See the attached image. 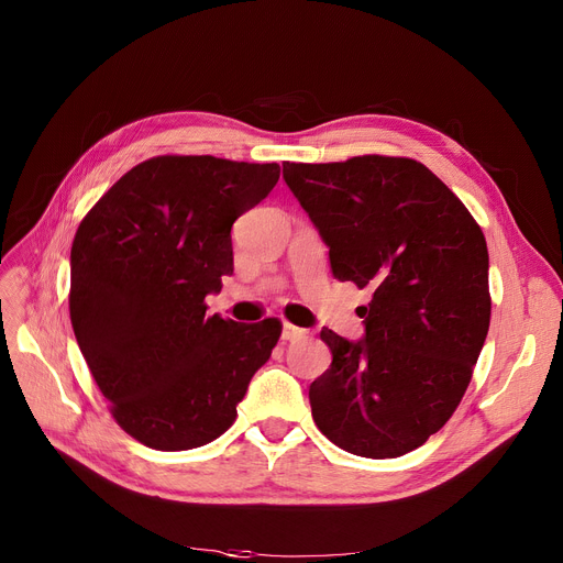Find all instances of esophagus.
<instances>
[{
  "mask_svg": "<svg viewBox=\"0 0 563 563\" xmlns=\"http://www.w3.org/2000/svg\"><path fill=\"white\" fill-rule=\"evenodd\" d=\"M306 329H299V327H294V323H289V321H285L283 323V340L285 342H294V340H301V338H306Z\"/></svg>",
  "mask_w": 563,
  "mask_h": 563,
  "instance_id": "obj_1",
  "label": "esophagus"
}]
</instances>
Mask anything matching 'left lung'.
<instances>
[{"mask_svg":"<svg viewBox=\"0 0 563 563\" xmlns=\"http://www.w3.org/2000/svg\"><path fill=\"white\" fill-rule=\"evenodd\" d=\"M283 177L329 244L333 276L372 291L363 340L321 331L333 363L310 386L314 424L365 459L418 450L454 416L488 335L484 232L408 157L283 162Z\"/></svg>","mask_w":563,"mask_h":563,"instance_id":"8db88e82","label":"left lung"}]
</instances>
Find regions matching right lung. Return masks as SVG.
<instances>
[{
    "label": "right lung",
    "mask_w": 563,
    "mask_h": 563,
    "mask_svg": "<svg viewBox=\"0 0 563 563\" xmlns=\"http://www.w3.org/2000/svg\"><path fill=\"white\" fill-rule=\"evenodd\" d=\"M278 164L159 155L136 164L81 219L70 321L109 412L141 445L202 448L225 433L283 333L276 317H207L232 274L230 228L266 198Z\"/></svg>",
    "instance_id": "right-lung-1"
}]
</instances>
